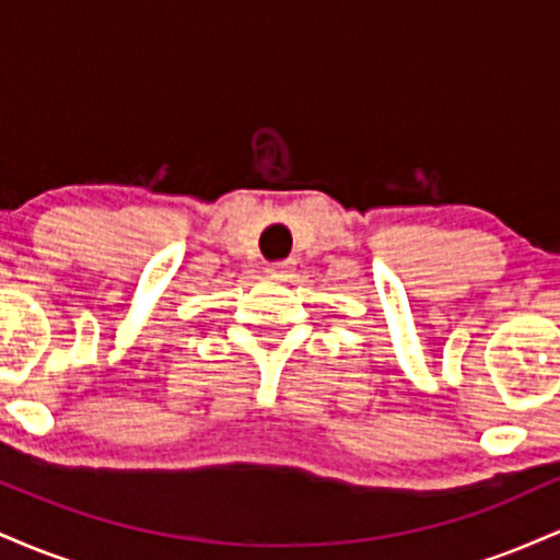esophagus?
Returning <instances> with one entry per match:
<instances>
[{
	"instance_id": "obj_1",
	"label": "esophagus",
	"mask_w": 560,
	"mask_h": 560,
	"mask_svg": "<svg viewBox=\"0 0 560 560\" xmlns=\"http://www.w3.org/2000/svg\"><path fill=\"white\" fill-rule=\"evenodd\" d=\"M292 268H294L292 260H279V262H271V266H268V273H271L273 279H284L287 273H292Z\"/></svg>"
}]
</instances>
